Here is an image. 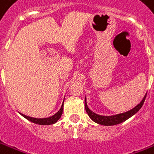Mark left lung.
I'll list each match as a JSON object with an SVG mask.
<instances>
[{
    "mask_svg": "<svg viewBox=\"0 0 154 154\" xmlns=\"http://www.w3.org/2000/svg\"><path fill=\"white\" fill-rule=\"evenodd\" d=\"M146 96H147V93L145 94L143 100L137 104L136 107H134L133 108H132L131 110L128 111V112H122V113H119V114L111 115V116H103V115L97 114V113H95L94 112H92V111L88 107L86 97H85V109H86V112H88L89 118H91L93 122H97V123L100 124V125L103 126L117 125V124H119V123H122V122H125L126 120H128V119L131 118L132 116H133L134 114H136L137 112L140 110V108L142 107V106L143 105L145 98H146Z\"/></svg>",
    "mask_w": 154,
    "mask_h": 154,
    "instance_id": "obj_1",
    "label": "left lung"
}]
</instances>
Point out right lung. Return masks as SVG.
<instances>
[{"label":"right lung","instance_id":"add662e5","mask_svg":"<svg viewBox=\"0 0 154 154\" xmlns=\"http://www.w3.org/2000/svg\"><path fill=\"white\" fill-rule=\"evenodd\" d=\"M63 104H64V101L62 104V107L59 109V111L55 113L54 115H52L49 118H32V117H29V116H26V115L23 114V113H21L19 112L20 114L24 117L26 119L29 120L30 122H34L36 124H38V125H51V124H54L56 122L58 121L60 118L62 117V111H63Z\"/></svg>","mask_w":154,"mask_h":154}]
</instances>
